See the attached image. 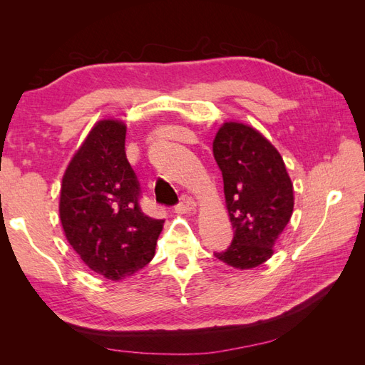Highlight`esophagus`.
<instances>
[{
  "mask_svg": "<svg viewBox=\"0 0 365 365\" xmlns=\"http://www.w3.org/2000/svg\"><path fill=\"white\" fill-rule=\"evenodd\" d=\"M197 204L189 196H182L181 202L175 207V212L178 215H192L196 212Z\"/></svg>",
  "mask_w": 365,
  "mask_h": 365,
  "instance_id": "34e87169",
  "label": "esophagus"
}]
</instances>
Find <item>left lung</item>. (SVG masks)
I'll return each instance as SVG.
<instances>
[{
	"label": "left lung",
	"mask_w": 365,
	"mask_h": 365,
	"mask_svg": "<svg viewBox=\"0 0 365 365\" xmlns=\"http://www.w3.org/2000/svg\"><path fill=\"white\" fill-rule=\"evenodd\" d=\"M222 172L225 205L235 237L216 259L235 269L269 260L294 212V184L280 152L263 134L240 121H225L213 140Z\"/></svg>",
	"instance_id": "1"
}]
</instances>
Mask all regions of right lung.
I'll return each mask as SVG.
<instances>
[{
	"instance_id": "right-lung-1",
	"label": "right lung",
	"mask_w": 365,
	"mask_h": 365,
	"mask_svg": "<svg viewBox=\"0 0 365 365\" xmlns=\"http://www.w3.org/2000/svg\"><path fill=\"white\" fill-rule=\"evenodd\" d=\"M125 138V121L98 120L65 169L59 197L68 244L88 268L113 282L146 267L164 225L140 210Z\"/></svg>"
}]
</instances>
